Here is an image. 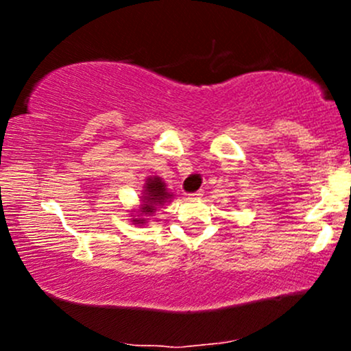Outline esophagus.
Segmentation results:
<instances>
[{"label":"esophagus","instance_id":"1","mask_svg":"<svg viewBox=\"0 0 351 351\" xmlns=\"http://www.w3.org/2000/svg\"><path fill=\"white\" fill-rule=\"evenodd\" d=\"M201 196H203V189H199V191L188 195V199H196V198H201Z\"/></svg>","mask_w":351,"mask_h":351}]
</instances>
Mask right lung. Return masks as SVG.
Listing matches in <instances>:
<instances>
[{
  "label": "right lung",
  "instance_id": "add662e5",
  "mask_svg": "<svg viewBox=\"0 0 351 351\" xmlns=\"http://www.w3.org/2000/svg\"><path fill=\"white\" fill-rule=\"evenodd\" d=\"M173 198V195L167 189V183L160 178V176H150L147 178L143 184L142 196H140V204L138 208V217H132V223L134 224H145L147 223V217L155 215V211L160 206H163L165 203H168Z\"/></svg>",
  "mask_w": 351,
  "mask_h": 351
}]
</instances>
